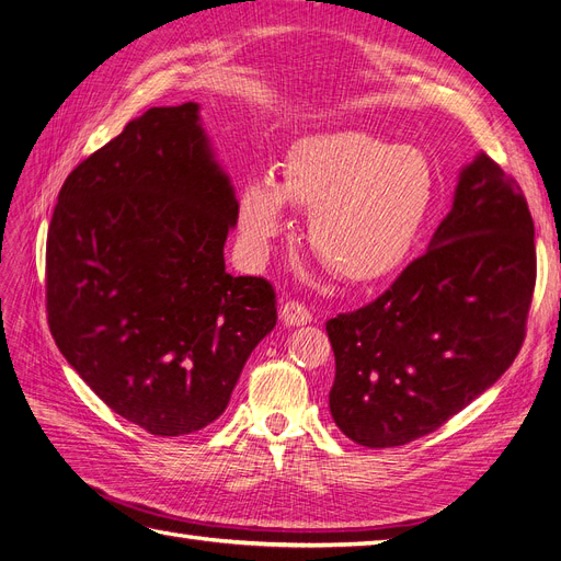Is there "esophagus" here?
<instances>
[{
	"mask_svg": "<svg viewBox=\"0 0 561 561\" xmlns=\"http://www.w3.org/2000/svg\"><path fill=\"white\" fill-rule=\"evenodd\" d=\"M280 320L285 322V325H293V328H299V325H309V322L313 320V313L309 307H304L301 301H285L280 307Z\"/></svg>",
	"mask_w": 561,
	"mask_h": 561,
	"instance_id": "34e87169",
	"label": "esophagus"
}]
</instances>
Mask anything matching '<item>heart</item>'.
Listing matches in <instances>:
<instances>
[{
	"mask_svg": "<svg viewBox=\"0 0 561 561\" xmlns=\"http://www.w3.org/2000/svg\"><path fill=\"white\" fill-rule=\"evenodd\" d=\"M437 192L419 147L363 130L320 133L285 151L280 180H250L239 198L245 243L266 254L287 227L285 203L311 213L309 243L339 278L377 283L407 262Z\"/></svg>",
	"mask_w": 561,
	"mask_h": 561,
	"instance_id": "b5f03b06",
	"label": "heart"
}]
</instances>
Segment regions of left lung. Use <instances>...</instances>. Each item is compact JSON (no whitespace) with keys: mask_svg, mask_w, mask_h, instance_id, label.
<instances>
[{"mask_svg":"<svg viewBox=\"0 0 561 561\" xmlns=\"http://www.w3.org/2000/svg\"><path fill=\"white\" fill-rule=\"evenodd\" d=\"M534 285V219L519 184L474 157L428 252L367 307L328 320L339 431L369 449L437 431L517 358Z\"/></svg>","mask_w":561,"mask_h":561,"instance_id":"1","label":"left lung"}]
</instances>
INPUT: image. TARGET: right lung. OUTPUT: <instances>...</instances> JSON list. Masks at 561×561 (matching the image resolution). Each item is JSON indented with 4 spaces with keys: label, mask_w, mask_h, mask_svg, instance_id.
I'll return each instance as SVG.
<instances>
[{
    "label": "right lung",
    "mask_w": 561,
    "mask_h": 561,
    "mask_svg": "<svg viewBox=\"0 0 561 561\" xmlns=\"http://www.w3.org/2000/svg\"><path fill=\"white\" fill-rule=\"evenodd\" d=\"M239 201L198 105L151 107L67 175L46 239L56 346L112 412L151 435L206 428L276 328V293L231 276Z\"/></svg>",
    "instance_id": "add662e5"
}]
</instances>
